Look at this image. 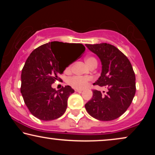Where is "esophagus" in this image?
I'll list each match as a JSON object with an SVG mask.
<instances>
[{"label": "esophagus", "instance_id": "obj_1", "mask_svg": "<svg viewBox=\"0 0 155 155\" xmlns=\"http://www.w3.org/2000/svg\"><path fill=\"white\" fill-rule=\"evenodd\" d=\"M75 92H79V93H81L82 92V90H78V89H76V90H75Z\"/></svg>", "mask_w": 155, "mask_h": 155}]
</instances>
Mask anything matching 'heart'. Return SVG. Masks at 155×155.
<instances>
[{
	"instance_id": "b5f03b06",
	"label": "heart",
	"mask_w": 155,
	"mask_h": 155,
	"mask_svg": "<svg viewBox=\"0 0 155 155\" xmlns=\"http://www.w3.org/2000/svg\"><path fill=\"white\" fill-rule=\"evenodd\" d=\"M84 61L89 67L92 66L94 65H97V59L93 56L86 57ZM71 65L68 66L65 69V71H69L71 70ZM90 81V78L89 77H80V76H72V77H70L67 79V83L72 87L78 89V90L85 87Z\"/></svg>"
}]
</instances>
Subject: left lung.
Instances as JSON below:
<instances>
[{
	"instance_id": "left-lung-1",
	"label": "left lung",
	"mask_w": 155,
	"mask_h": 155,
	"mask_svg": "<svg viewBox=\"0 0 155 155\" xmlns=\"http://www.w3.org/2000/svg\"><path fill=\"white\" fill-rule=\"evenodd\" d=\"M99 56L102 64L100 78L94 85L106 86L104 96L100 91L93 90L92 98L86 104L90 116L104 121L120 117L130 107L135 96V75L132 65L120 51L111 44H85Z\"/></svg>"
}]
</instances>
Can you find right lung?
<instances>
[{
    "instance_id": "right-lung-1",
    "label": "right lung",
    "mask_w": 155,
    "mask_h": 155,
    "mask_svg": "<svg viewBox=\"0 0 155 155\" xmlns=\"http://www.w3.org/2000/svg\"><path fill=\"white\" fill-rule=\"evenodd\" d=\"M82 44L51 41L39 46L27 58L21 75L23 99L30 113L42 120L61 117L67 109L68 99L74 92L71 87H62L59 90L51 87L63 74L68 64H61L62 54L77 51L76 61L84 54Z\"/></svg>"
}]
</instances>
